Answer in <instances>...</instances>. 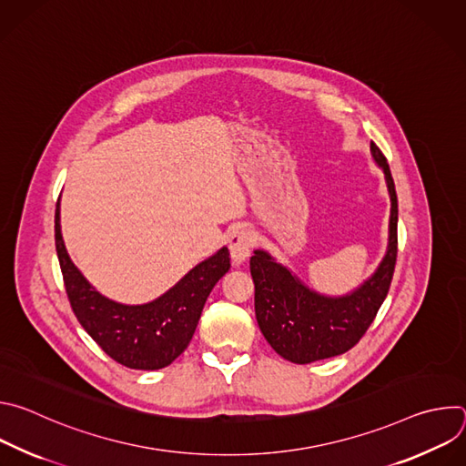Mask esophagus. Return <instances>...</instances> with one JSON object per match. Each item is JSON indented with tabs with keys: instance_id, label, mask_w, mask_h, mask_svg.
<instances>
[{
	"instance_id": "34e87169",
	"label": "esophagus",
	"mask_w": 466,
	"mask_h": 466,
	"mask_svg": "<svg viewBox=\"0 0 466 466\" xmlns=\"http://www.w3.org/2000/svg\"><path fill=\"white\" fill-rule=\"evenodd\" d=\"M254 245V236L247 228H236L228 236V248H230V258L234 265H241L248 259L250 248Z\"/></svg>"
}]
</instances>
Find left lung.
<instances>
[{"mask_svg": "<svg viewBox=\"0 0 466 466\" xmlns=\"http://www.w3.org/2000/svg\"><path fill=\"white\" fill-rule=\"evenodd\" d=\"M370 155L385 175L390 216L385 256L360 288L341 297L322 295L309 289L268 250L258 248L250 258L258 326L275 352L291 363L306 365L350 350L387 297L396 263L398 198L387 158L374 142Z\"/></svg>", "mask_w": 466, "mask_h": 466, "instance_id": "obj_1", "label": "left lung"}]
</instances>
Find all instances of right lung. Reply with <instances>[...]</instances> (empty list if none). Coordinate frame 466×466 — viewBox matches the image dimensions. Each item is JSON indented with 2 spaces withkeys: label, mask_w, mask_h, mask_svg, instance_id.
Instances as JSON below:
<instances>
[{
  "label": "right lung",
  "mask_w": 466,
  "mask_h": 466,
  "mask_svg": "<svg viewBox=\"0 0 466 466\" xmlns=\"http://www.w3.org/2000/svg\"><path fill=\"white\" fill-rule=\"evenodd\" d=\"M55 245L72 309L88 336L114 361L138 370L173 363L189 345L205 302L230 269L223 247L184 275L171 289L147 304H121L101 295L76 268L60 232V205L55 210Z\"/></svg>",
  "instance_id": "right-lung-1"
}]
</instances>
